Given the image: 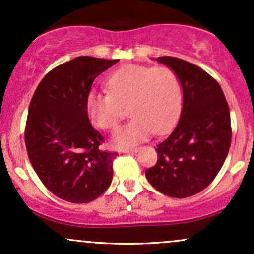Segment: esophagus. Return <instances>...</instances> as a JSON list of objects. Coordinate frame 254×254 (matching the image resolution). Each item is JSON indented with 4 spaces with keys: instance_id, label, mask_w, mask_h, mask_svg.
I'll use <instances>...</instances> for the list:
<instances>
[{
    "instance_id": "esophagus-1",
    "label": "esophagus",
    "mask_w": 254,
    "mask_h": 254,
    "mask_svg": "<svg viewBox=\"0 0 254 254\" xmlns=\"http://www.w3.org/2000/svg\"><path fill=\"white\" fill-rule=\"evenodd\" d=\"M125 154H131V153H137L138 151V148H130V149H123L122 150Z\"/></svg>"
}]
</instances>
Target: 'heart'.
I'll list each match as a JSON object with an SVG mask.
<instances>
[{
  "mask_svg": "<svg viewBox=\"0 0 254 254\" xmlns=\"http://www.w3.org/2000/svg\"><path fill=\"white\" fill-rule=\"evenodd\" d=\"M109 93L90 92L86 109L90 121L103 130L117 125L123 109L129 106L131 121L112 135V143L127 148L145 141L151 133L162 135L172 129L182 109V87L167 66L125 65L107 81Z\"/></svg>",
  "mask_w": 254,
  "mask_h": 254,
  "instance_id": "heart-1",
  "label": "heart"
}]
</instances>
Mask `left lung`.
<instances>
[{
	"mask_svg": "<svg viewBox=\"0 0 254 254\" xmlns=\"http://www.w3.org/2000/svg\"><path fill=\"white\" fill-rule=\"evenodd\" d=\"M174 71L183 88L176 129L156 145L157 162L145 171L153 188L173 198L199 193L215 179L232 142L230 112L217 81L180 58L157 57Z\"/></svg>",
	"mask_w": 254,
	"mask_h": 254,
	"instance_id": "8db88e82",
	"label": "left lung"
}]
</instances>
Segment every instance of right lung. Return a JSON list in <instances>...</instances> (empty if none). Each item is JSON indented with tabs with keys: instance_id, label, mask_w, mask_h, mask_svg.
Instances as JSON below:
<instances>
[{
	"instance_id": "right-lung-1",
	"label": "right lung",
	"mask_w": 254,
	"mask_h": 254,
	"mask_svg": "<svg viewBox=\"0 0 254 254\" xmlns=\"http://www.w3.org/2000/svg\"><path fill=\"white\" fill-rule=\"evenodd\" d=\"M118 60L80 56L49 71L38 84L25 129L37 176L49 191L70 203H88L109 189L117 153L104 151L86 109L93 81Z\"/></svg>"
}]
</instances>
